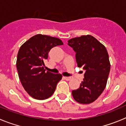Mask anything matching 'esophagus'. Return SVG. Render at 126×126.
I'll list each match as a JSON object with an SVG mask.
<instances>
[{
    "instance_id": "obj_1",
    "label": "esophagus",
    "mask_w": 126,
    "mask_h": 126,
    "mask_svg": "<svg viewBox=\"0 0 126 126\" xmlns=\"http://www.w3.org/2000/svg\"><path fill=\"white\" fill-rule=\"evenodd\" d=\"M64 78L66 81H70L71 79V77H69V76H64Z\"/></svg>"
}]
</instances>
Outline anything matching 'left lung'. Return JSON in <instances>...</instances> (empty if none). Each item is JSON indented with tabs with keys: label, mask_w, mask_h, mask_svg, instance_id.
Returning <instances> with one entry per match:
<instances>
[{
	"label": "left lung",
	"mask_w": 126,
	"mask_h": 126,
	"mask_svg": "<svg viewBox=\"0 0 126 126\" xmlns=\"http://www.w3.org/2000/svg\"><path fill=\"white\" fill-rule=\"evenodd\" d=\"M76 53L78 67L85 71L83 81L78 89L73 90L75 100L81 104H90L104 90L111 64L106 47L90 35H82L68 41Z\"/></svg>",
	"instance_id": "8db88e82"
}]
</instances>
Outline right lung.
<instances>
[{"instance_id":"add662e5","label":"right lung","mask_w":126,"mask_h":126,"mask_svg":"<svg viewBox=\"0 0 126 126\" xmlns=\"http://www.w3.org/2000/svg\"><path fill=\"white\" fill-rule=\"evenodd\" d=\"M62 45L59 38L38 34L20 48L16 63L18 76L25 90L33 98L43 100L50 97L62 79L61 74L45 71L43 61L52 48Z\"/></svg>"}]
</instances>
